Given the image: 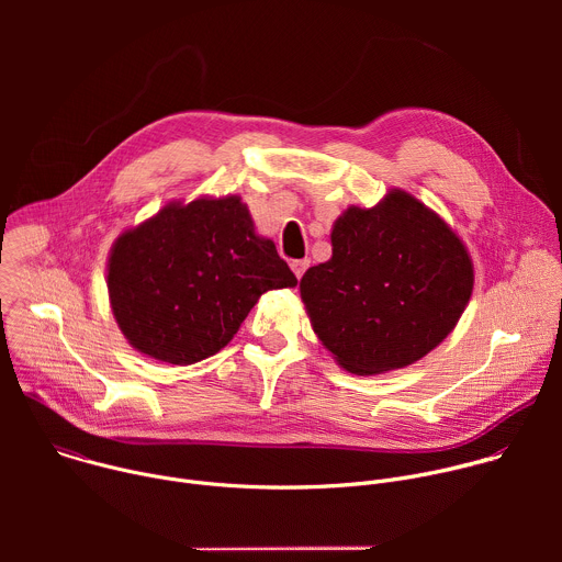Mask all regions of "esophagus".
Returning <instances> with one entry per match:
<instances>
[{"label": "esophagus", "instance_id": "34e87169", "mask_svg": "<svg viewBox=\"0 0 562 562\" xmlns=\"http://www.w3.org/2000/svg\"><path fill=\"white\" fill-rule=\"evenodd\" d=\"M308 265H311V260H306V258H304V260H293V262H291V269H293V273H295L297 278H302L304 271L308 269Z\"/></svg>", "mask_w": 562, "mask_h": 562}]
</instances>
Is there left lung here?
I'll use <instances>...</instances> for the list:
<instances>
[{"label":"left lung","mask_w":562,"mask_h":562,"mask_svg":"<svg viewBox=\"0 0 562 562\" xmlns=\"http://www.w3.org/2000/svg\"><path fill=\"white\" fill-rule=\"evenodd\" d=\"M334 256L300 280L313 331L358 375L403 369L456 327L473 269L458 235L425 204L393 191L351 206L331 231Z\"/></svg>","instance_id":"obj_1"}]
</instances>
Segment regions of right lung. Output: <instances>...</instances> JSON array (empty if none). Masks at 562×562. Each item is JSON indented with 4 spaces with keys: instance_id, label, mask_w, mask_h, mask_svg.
Instances as JSON below:
<instances>
[{
    "instance_id": "right-lung-1",
    "label": "right lung",
    "mask_w": 562,
    "mask_h": 562,
    "mask_svg": "<svg viewBox=\"0 0 562 562\" xmlns=\"http://www.w3.org/2000/svg\"><path fill=\"white\" fill-rule=\"evenodd\" d=\"M295 284L235 195L165 206L122 233L109 260L122 334L137 351L171 364L217 353L265 291Z\"/></svg>"
}]
</instances>
